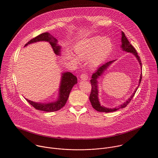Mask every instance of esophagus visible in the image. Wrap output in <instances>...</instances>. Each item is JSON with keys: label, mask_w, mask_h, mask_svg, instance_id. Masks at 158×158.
Wrapping results in <instances>:
<instances>
[{"label": "esophagus", "mask_w": 158, "mask_h": 158, "mask_svg": "<svg viewBox=\"0 0 158 158\" xmlns=\"http://www.w3.org/2000/svg\"><path fill=\"white\" fill-rule=\"evenodd\" d=\"M81 79L83 81H86L88 79V75L86 73H83L81 75Z\"/></svg>", "instance_id": "obj_1"}]
</instances>
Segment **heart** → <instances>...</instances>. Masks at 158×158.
I'll return each instance as SVG.
<instances>
[{
    "instance_id": "1",
    "label": "heart",
    "mask_w": 158,
    "mask_h": 158,
    "mask_svg": "<svg viewBox=\"0 0 158 158\" xmlns=\"http://www.w3.org/2000/svg\"><path fill=\"white\" fill-rule=\"evenodd\" d=\"M113 46L110 38L93 36L77 42L74 48L76 56L69 54L68 58L75 64L79 63L78 59L84 60L87 58L90 67H97L106 60L113 50Z\"/></svg>"
}]
</instances>
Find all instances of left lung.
<instances>
[{"label":"left lung","instance_id":"left-lung-1","mask_svg":"<svg viewBox=\"0 0 158 158\" xmlns=\"http://www.w3.org/2000/svg\"><path fill=\"white\" fill-rule=\"evenodd\" d=\"M121 35H122V37H121V43H122V44L121 45V49L123 51H125L126 52L132 53L135 56V58H137V61H139V63L140 64V68H141V70H142V62H141V60H140V58L139 56L138 55V53H137V51L135 50V48L130 44L129 41L128 40L126 36L125 35V34L123 31L121 32ZM116 60H113V61H109L105 63V64H103L98 68H97V69L95 71V72L92 74V79L90 80V82H91V85H92V90H91V93H90V97H89V100H90V102L92 104V107L95 110H97V111L110 113V112L116 111L119 110L120 108H125L130 103V102L131 101V100L134 97L135 92H137V89L139 87V85L140 84V82H141V81H142V72H141V74H140V79H139L138 86L135 89L134 93L131 95V96L124 103L119 105L118 107H116V108H109L105 107L103 105H101L100 103V101H99V98H98V92H98V79L104 73V72L111 64V63H113Z\"/></svg>","mask_w":158,"mask_h":158}]
</instances>
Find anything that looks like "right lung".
Here are the masks:
<instances>
[{
	"label": "right lung",
	"mask_w": 158,
	"mask_h": 158,
	"mask_svg": "<svg viewBox=\"0 0 158 158\" xmlns=\"http://www.w3.org/2000/svg\"><path fill=\"white\" fill-rule=\"evenodd\" d=\"M40 41H45L48 42L52 46L54 53L56 55H61V47L58 44V40L55 38L52 34L47 32L42 33L33 38L32 39L29 40L24 45V47L27 46L29 44ZM77 83V79L76 76L73 75L70 72H64L63 73L61 74L60 85L59 87L58 96L55 101L48 103H39L34 102L27 98L25 99L36 110L45 112L56 111L60 110L65 105L73 87Z\"/></svg>",
	"instance_id": "add662e5"
}]
</instances>
